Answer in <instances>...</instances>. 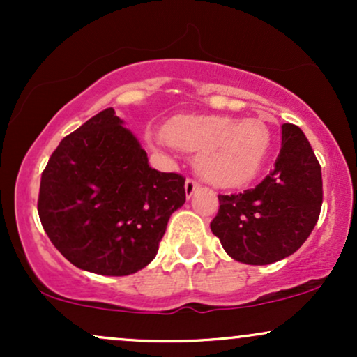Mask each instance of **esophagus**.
I'll return each instance as SVG.
<instances>
[{
    "label": "esophagus",
    "instance_id": "34e87169",
    "mask_svg": "<svg viewBox=\"0 0 357 357\" xmlns=\"http://www.w3.org/2000/svg\"><path fill=\"white\" fill-rule=\"evenodd\" d=\"M198 188H199V183H198V181H195V179L188 178V179H186V183H184V191H186V196H188V198H191L192 192H195L196 190H198Z\"/></svg>",
    "mask_w": 357,
    "mask_h": 357
}]
</instances>
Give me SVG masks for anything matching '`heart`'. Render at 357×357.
Masks as SVG:
<instances>
[{
    "label": "heart",
    "instance_id": "obj_1",
    "mask_svg": "<svg viewBox=\"0 0 357 357\" xmlns=\"http://www.w3.org/2000/svg\"><path fill=\"white\" fill-rule=\"evenodd\" d=\"M162 137L174 149L198 153L196 171L220 188H238L260 173L272 134L261 119H236L220 114H190L167 121ZM158 139L151 144L158 146Z\"/></svg>",
    "mask_w": 357,
    "mask_h": 357
}]
</instances>
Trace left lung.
Segmentation results:
<instances>
[{
	"label": "left lung",
	"instance_id": "obj_1",
	"mask_svg": "<svg viewBox=\"0 0 357 357\" xmlns=\"http://www.w3.org/2000/svg\"><path fill=\"white\" fill-rule=\"evenodd\" d=\"M210 223L225 252L248 265H268L292 255L312 233L322 206V173L305 134L282 126V147L260 184L238 195H220Z\"/></svg>",
	"mask_w": 357,
	"mask_h": 357
}]
</instances>
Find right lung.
I'll return each mask as SVG.
<instances>
[{
  "label": "right lung",
  "instance_id": "add662e5",
  "mask_svg": "<svg viewBox=\"0 0 357 357\" xmlns=\"http://www.w3.org/2000/svg\"><path fill=\"white\" fill-rule=\"evenodd\" d=\"M112 107L61 139L42 173L38 215L70 264L99 275L136 273L154 260L184 178L147 162Z\"/></svg>",
  "mask_w": 357,
  "mask_h": 357
}]
</instances>
